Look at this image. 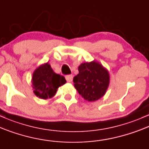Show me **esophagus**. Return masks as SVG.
<instances>
[{
	"label": "esophagus",
	"instance_id": "1",
	"mask_svg": "<svg viewBox=\"0 0 149 149\" xmlns=\"http://www.w3.org/2000/svg\"><path fill=\"white\" fill-rule=\"evenodd\" d=\"M65 79L68 82H71L73 79V77L72 74H68L65 76Z\"/></svg>",
	"mask_w": 149,
	"mask_h": 149
}]
</instances>
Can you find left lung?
Here are the masks:
<instances>
[{
    "label": "left lung",
    "instance_id": "obj_1",
    "mask_svg": "<svg viewBox=\"0 0 149 149\" xmlns=\"http://www.w3.org/2000/svg\"><path fill=\"white\" fill-rule=\"evenodd\" d=\"M79 74L73 79L78 93L88 101H95L106 92L110 81L108 72L99 63L93 61L81 63Z\"/></svg>",
    "mask_w": 149,
    "mask_h": 149
}]
</instances>
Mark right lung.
Instances as JSON below:
<instances>
[{
  "label": "right lung",
  "instance_id": "add662e5",
  "mask_svg": "<svg viewBox=\"0 0 149 149\" xmlns=\"http://www.w3.org/2000/svg\"><path fill=\"white\" fill-rule=\"evenodd\" d=\"M65 82L64 77L55 73L48 63L41 65L33 73L34 93L42 99L54 96L58 87Z\"/></svg>",
  "mask_w": 149,
  "mask_h": 149
}]
</instances>
